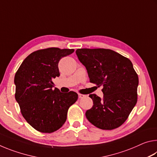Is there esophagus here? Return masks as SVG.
Wrapping results in <instances>:
<instances>
[{
  "instance_id": "1",
  "label": "esophagus",
  "mask_w": 157,
  "mask_h": 157,
  "mask_svg": "<svg viewBox=\"0 0 157 157\" xmlns=\"http://www.w3.org/2000/svg\"><path fill=\"white\" fill-rule=\"evenodd\" d=\"M78 97H79V98H83L85 97V95H82V94H78Z\"/></svg>"
}]
</instances>
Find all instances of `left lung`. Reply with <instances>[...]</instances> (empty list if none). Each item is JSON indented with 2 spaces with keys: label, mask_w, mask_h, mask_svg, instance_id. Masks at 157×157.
Instances as JSON below:
<instances>
[{
  "label": "left lung",
  "mask_w": 157,
  "mask_h": 157,
  "mask_svg": "<svg viewBox=\"0 0 157 157\" xmlns=\"http://www.w3.org/2000/svg\"><path fill=\"white\" fill-rule=\"evenodd\" d=\"M75 52L86 68L90 82L103 86L102 99L89 95L94 105L86 111V118L101 129L120 127L137 102L139 77L132 62L110 49L80 48Z\"/></svg>",
  "instance_id": "1"
}]
</instances>
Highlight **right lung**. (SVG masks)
<instances>
[{"label": "right lung", "instance_id": "1", "mask_svg": "<svg viewBox=\"0 0 157 157\" xmlns=\"http://www.w3.org/2000/svg\"><path fill=\"white\" fill-rule=\"evenodd\" d=\"M74 49L48 48L32 52L15 74V99L23 118L37 131L52 133L62 127L69 107L78 95L53 89L52 79L60 75L58 63Z\"/></svg>", "mask_w": 157, "mask_h": 157}]
</instances>
